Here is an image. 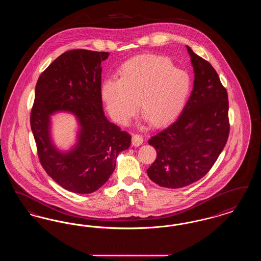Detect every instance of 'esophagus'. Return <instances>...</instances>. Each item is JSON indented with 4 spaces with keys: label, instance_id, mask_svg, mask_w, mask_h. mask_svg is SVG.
I'll list each match as a JSON object with an SVG mask.
<instances>
[{
    "label": "esophagus",
    "instance_id": "1",
    "mask_svg": "<svg viewBox=\"0 0 261 261\" xmlns=\"http://www.w3.org/2000/svg\"><path fill=\"white\" fill-rule=\"evenodd\" d=\"M143 142H144V138L141 136V135L134 134V135L132 136V145H133V146L139 147V146H141V145L143 144Z\"/></svg>",
    "mask_w": 261,
    "mask_h": 261
}]
</instances>
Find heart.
Returning <instances> with one entry per match:
<instances>
[{
	"label": "heart",
	"instance_id": "heart-1",
	"mask_svg": "<svg viewBox=\"0 0 261 261\" xmlns=\"http://www.w3.org/2000/svg\"><path fill=\"white\" fill-rule=\"evenodd\" d=\"M192 79L169 59L142 55L125 62L119 79L101 85V97L112 119L128 124L138 110L149 124L160 127L176 119L186 106Z\"/></svg>",
	"mask_w": 261,
	"mask_h": 261
}]
</instances>
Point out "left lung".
Instances as JSON below:
<instances>
[{
    "mask_svg": "<svg viewBox=\"0 0 261 261\" xmlns=\"http://www.w3.org/2000/svg\"><path fill=\"white\" fill-rule=\"evenodd\" d=\"M194 67V88L180 116L149 140L158 153L147 169L151 181L178 189L199 181L227 143L228 94L210 62L187 46Z\"/></svg>",
    "mask_w": 261,
    "mask_h": 261,
    "instance_id": "1",
    "label": "left lung"
}]
</instances>
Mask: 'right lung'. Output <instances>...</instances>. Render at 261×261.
I'll return each mask as SVG.
<instances>
[{
	"instance_id": "add662e5",
	"label": "right lung",
	"mask_w": 261,
	"mask_h": 261,
	"mask_svg": "<svg viewBox=\"0 0 261 261\" xmlns=\"http://www.w3.org/2000/svg\"><path fill=\"white\" fill-rule=\"evenodd\" d=\"M109 55L67 50L41 73L35 87L30 125L39 161L55 182L77 194L102 186L118 153L131 144V135L110 122L102 112L100 63ZM62 110L74 113L82 127L76 146L67 153L56 149L50 140L49 116Z\"/></svg>"
}]
</instances>
